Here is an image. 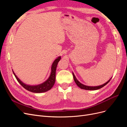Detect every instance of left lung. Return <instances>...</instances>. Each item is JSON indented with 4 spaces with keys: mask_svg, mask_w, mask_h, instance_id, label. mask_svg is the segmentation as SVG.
I'll list each match as a JSON object with an SVG mask.
<instances>
[{
    "mask_svg": "<svg viewBox=\"0 0 127 127\" xmlns=\"http://www.w3.org/2000/svg\"><path fill=\"white\" fill-rule=\"evenodd\" d=\"M72 75H73V77H74V81L76 83V84H77V85L78 87H79L80 88H82V89L85 90H98V89H99V88H101L102 87H103L105 85H106V84L110 81V80L111 79V78L107 82H106L105 83H104V84H103V85H101L97 86H88L83 85V84L80 83L78 81V80L77 79L74 74L73 72H72Z\"/></svg>",
    "mask_w": 127,
    "mask_h": 127,
    "instance_id": "8db88e82",
    "label": "left lung"
}]
</instances>
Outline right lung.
<instances>
[{
    "label": "right lung",
    "mask_w": 127,
    "mask_h": 127,
    "mask_svg": "<svg viewBox=\"0 0 127 127\" xmlns=\"http://www.w3.org/2000/svg\"><path fill=\"white\" fill-rule=\"evenodd\" d=\"M61 59V57H58L57 58L53 61V63L52 64L51 66V74L50 75L49 78L46 80L44 83H42L41 84L37 85H26V84L23 83L21 80L19 79L17 76L15 75L14 71H13L14 75L16 77V79L18 83H20L21 85L25 89L28 90L30 92H33V93H43V92H45L49 90H50L51 88L54 85L55 81H56V68L58 63L60 60Z\"/></svg>",
    "instance_id": "1"
}]
</instances>
